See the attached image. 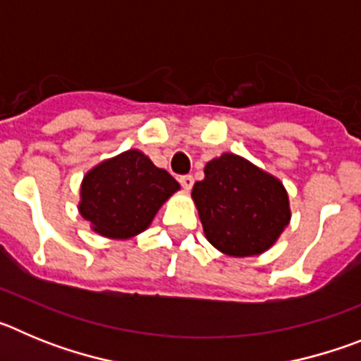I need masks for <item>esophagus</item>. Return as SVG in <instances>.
Here are the masks:
<instances>
[{
    "mask_svg": "<svg viewBox=\"0 0 361 361\" xmlns=\"http://www.w3.org/2000/svg\"><path fill=\"white\" fill-rule=\"evenodd\" d=\"M178 183H180V186H183L184 190L190 191L191 188H193V177H191V175H183V177H178Z\"/></svg>",
    "mask_w": 361,
    "mask_h": 361,
    "instance_id": "1",
    "label": "esophagus"
}]
</instances>
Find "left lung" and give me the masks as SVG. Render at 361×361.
<instances>
[{
    "label": "left lung",
    "instance_id": "8db88e82",
    "mask_svg": "<svg viewBox=\"0 0 361 361\" xmlns=\"http://www.w3.org/2000/svg\"><path fill=\"white\" fill-rule=\"evenodd\" d=\"M191 199L208 242L229 257L264 253L291 220L283 184L235 153H222L206 164Z\"/></svg>",
    "mask_w": 361,
    "mask_h": 361
}]
</instances>
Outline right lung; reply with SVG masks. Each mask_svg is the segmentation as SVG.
Segmentation results:
<instances>
[{"label": "right lung", "mask_w": 361, "mask_h": 361, "mask_svg": "<svg viewBox=\"0 0 361 361\" xmlns=\"http://www.w3.org/2000/svg\"><path fill=\"white\" fill-rule=\"evenodd\" d=\"M178 190L180 184L141 149H128L86 171L78 208L92 231L128 240L149 228L162 204Z\"/></svg>", "instance_id": "right-lung-1"}]
</instances>
